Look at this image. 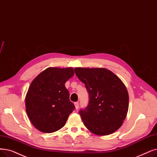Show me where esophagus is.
<instances>
[{
  "instance_id": "obj_1",
  "label": "esophagus",
  "mask_w": 157,
  "mask_h": 157,
  "mask_svg": "<svg viewBox=\"0 0 157 157\" xmlns=\"http://www.w3.org/2000/svg\"><path fill=\"white\" fill-rule=\"evenodd\" d=\"M74 105H75V108H76V110H78V108H79V103H78V102H75Z\"/></svg>"
}]
</instances>
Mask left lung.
Here are the masks:
<instances>
[{
  "label": "left lung",
  "instance_id": "left-lung-1",
  "mask_svg": "<svg viewBox=\"0 0 157 157\" xmlns=\"http://www.w3.org/2000/svg\"><path fill=\"white\" fill-rule=\"evenodd\" d=\"M74 71L89 95L88 106L79 112L86 128L98 135L117 130L128 110L129 96L124 84L104 68L77 67Z\"/></svg>",
  "mask_w": 157,
  "mask_h": 157
}]
</instances>
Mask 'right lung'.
I'll list each match as a JSON object with an SVG mask.
<instances>
[{
	"instance_id": "right-lung-1",
	"label": "right lung",
	"mask_w": 157,
	"mask_h": 157,
	"mask_svg": "<svg viewBox=\"0 0 157 157\" xmlns=\"http://www.w3.org/2000/svg\"><path fill=\"white\" fill-rule=\"evenodd\" d=\"M74 74L71 67H49L32 81L25 96L28 116L39 131L52 133L63 128L75 106L65 83Z\"/></svg>"
}]
</instances>
